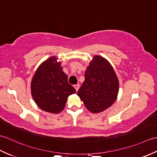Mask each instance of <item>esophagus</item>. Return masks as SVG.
Returning a JSON list of instances; mask_svg holds the SVG:
<instances>
[{"label": "esophagus", "instance_id": "esophagus-1", "mask_svg": "<svg viewBox=\"0 0 157 157\" xmlns=\"http://www.w3.org/2000/svg\"><path fill=\"white\" fill-rule=\"evenodd\" d=\"M74 88H75V90L77 92L79 90V84H75V85H74Z\"/></svg>", "mask_w": 157, "mask_h": 157}]
</instances>
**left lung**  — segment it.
<instances>
[{"label":"left lung","instance_id":"8db88e82","mask_svg":"<svg viewBox=\"0 0 157 157\" xmlns=\"http://www.w3.org/2000/svg\"><path fill=\"white\" fill-rule=\"evenodd\" d=\"M119 80L107 60L95 55L85 72V81L78 95L86 107L92 113L102 112L116 101Z\"/></svg>","mask_w":157,"mask_h":157}]
</instances>
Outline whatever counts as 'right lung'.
I'll use <instances>...</instances> for the list:
<instances>
[{
	"instance_id": "1",
	"label": "right lung",
	"mask_w": 157,
	"mask_h": 157,
	"mask_svg": "<svg viewBox=\"0 0 157 157\" xmlns=\"http://www.w3.org/2000/svg\"><path fill=\"white\" fill-rule=\"evenodd\" d=\"M61 65L56 56H51L38 67L32 79L33 99L38 107L46 112H61L68 96L76 92L68 83V77Z\"/></svg>"
}]
</instances>
